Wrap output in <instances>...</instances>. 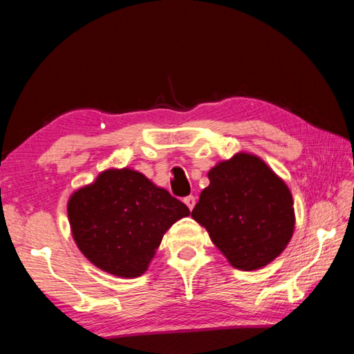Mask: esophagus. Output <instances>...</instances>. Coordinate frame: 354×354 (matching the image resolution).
Here are the masks:
<instances>
[{
	"mask_svg": "<svg viewBox=\"0 0 354 354\" xmlns=\"http://www.w3.org/2000/svg\"><path fill=\"white\" fill-rule=\"evenodd\" d=\"M184 203H185V205H187V207L190 209V211H192V209H194V206H195V196L194 195H189V196H185V198H184Z\"/></svg>",
	"mask_w": 354,
	"mask_h": 354,
	"instance_id": "34e87169",
	"label": "esophagus"
}]
</instances>
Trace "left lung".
<instances>
[{
  "mask_svg": "<svg viewBox=\"0 0 354 354\" xmlns=\"http://www.w3.org/2000/svg\"><path fill=\"white\" fill-rule=\"evenodd\" d=\"M192 218L239 270H256L278 257L295 227L293 200L262 159L239 153L207 173Z\"/></svg>",
  "mask_w": 354,
  "mask_h": 354,
  "instance_id": "obj_1",
  "label": "left lung"
}]
</instances>
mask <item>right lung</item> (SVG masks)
I'll return each instance as SVG.
<instances>
[{"label": "right lung", "mask_w": 354, "mask_h": 354, "mask_svg": "<svg viewBox=\"0 0 354 354\" xmlns=\"http://www.w3.org/2000/svg\"><path fill=\"white\" fill-rule=\"evenodd\" d=\"M67 211L82 254L120 278L145 273L167 230L190 214L183 201L131 169L100 173L70 196Z\"/></svg>", "instance_id": "1"}]
</instances>
